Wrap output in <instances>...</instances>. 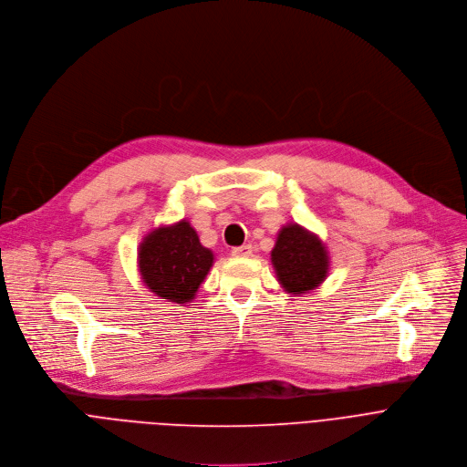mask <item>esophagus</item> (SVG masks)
I'll list each match as a JSON object with an SVG mask.
<instances>
[{
	"label": "esophagus",
	"instance_id": "34e87169",
	"mask_svg": "<svg viewBox=\"0 0 467 467\" xmlns=\"http://www.w3.org/2000/svg\"><path fill=\"white\" fill-rule=\"evenodd\" d=\"M250 254H252V246L250 244H243V246L232 248V255H235V257H248Z\"/></svg>",
	"mask_w": 467,
	"mask_h": 467
}]
</instances>
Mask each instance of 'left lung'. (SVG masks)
<instances>
[{
	"label": "left lung",
	"mask_w": 467,
	"mask_h": 467,
	"mask_svg": "<svg viewBox=\"0 0 467 467\" xmlns=\"http://www.w3.org/2000/svg\"><path fill=\"white\" fill-rule=\"evenodd\" d=\"M272 263L279 282L293 295L318 287L327 274L326 248L298 224L279 232L272 250Z\"/></svg>",
	"instance_id": "8db88e82"
}]
</instances>
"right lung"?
Masks as SVG:
<instances>
[{
  "instance_id": "1",
  "label": "right lung",
  "mask_w": 467,
  "mask_h": 467,
  "mask_svg": "<svg viewBox=\"0 0 467 467\" xmlns=\"http://www.w3.org/2000/svg\"><path fill=\"white\" fill-rule=\"evenodd\" d=\"M213 263L190 223L158 228L140 246V270L154 295L174 304L193 300Z\"/></svg>"
}]
</instances>
